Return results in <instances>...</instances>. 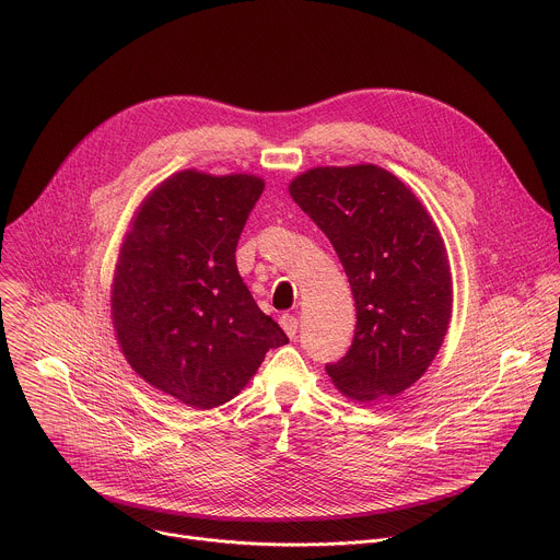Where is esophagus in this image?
<instances>
[{
  "mask_svg": "<svg viewBox=\"0 0 560 560\" xmlns=\"http://www.w3.org/2000/svg\"><path fill=\"white\" fill-rule=\"evenodd\" d=\"M279 323H281L283 331H285L290 338H296V331H299V318H296L294 314H283V316L279 318Z\"/></svg>",
  "mask_w": 560,
  "mask_h": 560,
  "instance_id": "34e87169",
  "label": "esophagus"
}]
</instances>
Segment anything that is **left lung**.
Returning a JSON list of instances; mask_svg holds the SVG:
<instances>
[{
	"mask_svg": "<svg viewBox=\"0 0 560 560\" xmlns=\"http://www.w3.org/2000/svg\"><path fill=\"white\" fill-rule=\"evenodd\" d=\"M290 196L331 242L355 301L347 353L325 364L351 400L396 398L422 378L446 336L453 281L444 242L420 200L376 164L316 166Z\"/></svg>",
	"mask_w": 560,
	"mask_h": 560,
	"instance_id": "8db88e82",
	"label": "left lung"
}]
</instances>
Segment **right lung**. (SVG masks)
<instances>
[{
    "instance_id": "add662e5",
    "label": "right lung",
    "mask_w": 560,
    "mask_h": 560,
    "mask_svg": "<svg viewBox=\"0 0 560 560\" xmlns=\"http://www.w3.org/2000/svg\"><path fill=\"white\" fill-rule=\"evenodd\" d=\"M264 179L196 168L166 177L122 242L112 318L136 374L194 409L233 400L288 342L240 277L235 250Z\"/></svg>"
}]
</instances>
